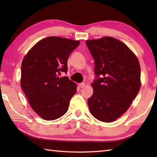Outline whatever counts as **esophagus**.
Instances as JSON below:
<instances>
[{
	"label": "esophagus",
	"mask_w": 157,
	"mask_h": 157,
	"mask_svg": "<svg viewBox=\"0 0 157 157\" xmlns=\"http://www.w3.org/2000/svg\"><path fill=\"white\" fill-rule=\"evenodd\" d=\"M85 85L86 84H84V83H81V84H79V87L80 88H83L85 87Z\"/></svg>",
	"instance_id": "esophagus-1"
}]
</instances>
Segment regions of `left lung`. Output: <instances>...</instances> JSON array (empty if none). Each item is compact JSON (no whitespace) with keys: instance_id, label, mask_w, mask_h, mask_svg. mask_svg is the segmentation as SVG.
<instances>
[{"instance_id":"left-lung-1","label":"left lung","mask_w":157,"mask_h":157,"mask_svg":"<svg viewBox=\"0 0 157 157\" xmlns=\"http://www.w3.org/2000/svg\"><path fill=\"white\" fill-rule=\"evenodd\" d=\"M94 59L96 79L88 100L91 114L102 122L119 118L131 105L141 86L137 56L124 43L109 36L86 40Z\"/></svg>"}]
</instances>
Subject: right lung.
<instances>
[{
    "label": "right lung",
    "instance_id": "1",
    "mask_svg": "<svg viewBox=\"0 0 157 157\" xmlns=\"http://www.w3.org/2000/svg\"><path fill=\"white\" fill-rule=\"evenodd\" d=\"M79 43L50 36L36 43L23 59L21 87L32 109L43 119L52 121L65 115L76 93L75 83L59 75L67 72L69 56Z\"/></svg>",
    "mask_w": 157,
    "mask_h": 157
}]
</instances>
